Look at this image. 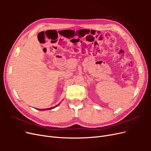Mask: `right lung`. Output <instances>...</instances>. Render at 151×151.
I'll use <instances>...</instances> for the list:
<instances>
[{
	"label": "right lung",
	"mask_w": 151,
	"mask_h": 151,
	"mask_svg": "<svg viewBox=\"0 0 151 151\" xmlns=\"http://www.w3.org/2000/svg\"><path fill=\"white\" fill-rule=\"evenodd\" d=\"M59 104H60V103H59V104H57V105H56V106H55L52 107V108H47V109H39V110H48V109H53V108H55V107L58 106Z\"/></svg>",
	"instance_id": "1"
}]
</instances>
